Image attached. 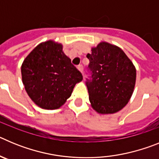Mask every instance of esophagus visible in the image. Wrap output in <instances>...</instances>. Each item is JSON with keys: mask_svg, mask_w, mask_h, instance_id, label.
I'll return each mask as SVG.
<instances>
[{"mask_svg": "<svg viewBox=\"0 0 159 159\" xmlns=\"http://www.w3.org/2000/svg\"><path fill=\"white\" fill-rule=\"evenodd\" d=\"M77 68H78L79 71H80V72L83 74V71H84V67H83L82 64H80V65H78V66H77Z\"/></svg>", "mask_w": 159, "mask_h": 159, "instance_id": "obj_1", "label": "esophagus"}]
</instances>
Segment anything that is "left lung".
<instances>
[{
    "label": "left lung",
    "instance_id": "left-lung-1",
    "mask_svg": "<svg viewBox=\"0 0 159 159\" xmlns=\"http://www.w3.org/2000/svg\"><path fill=\"white\" fill-rule=\"evenodd\" d=\"M89 79L86 85L94 110L113 114L126 106L131 97L136 70L124 52L117 46L102 42L87 55Z\"/></svg>",
    "mask_w": 159,
    "mask_h": 159
}]
</instances>
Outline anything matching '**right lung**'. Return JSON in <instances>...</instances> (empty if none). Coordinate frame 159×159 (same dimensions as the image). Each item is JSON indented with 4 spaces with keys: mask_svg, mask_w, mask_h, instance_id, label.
<instances>
[{
    "mask_svg": "<svg viewBox=\"0 0 159 159\" xmlns=\"http://www.w3.org/2000/svg\"><path fill=\"white\" fill-rule=\"evenodd\" d=\"M62 45L48 40L36 46L24 60L22 81L28 95L37 106L54 110L71 96L83 80L81 72L62 51Z\"/></svg>",
    "mask_w": 159,
    "mask_h": 159,
    "instance_id": "right-lung-1",
    "label": "right lung"
}]
</instances>
